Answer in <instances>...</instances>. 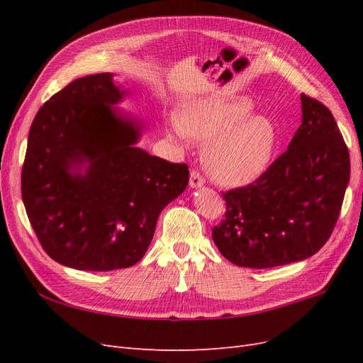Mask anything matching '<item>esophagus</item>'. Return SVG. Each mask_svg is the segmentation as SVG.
I'll use <instances>...</instances> for the list:
<instances>
[{"instance_id": "34e87169", "label": "esophagus", "mask_w": 363, "mask_h": 363, "mask_svg": "<svg viewBox=\"0 0 363 363\" xmlns=\"http://www.w3.org/2000/svg\"><path fill=\"white\" fill-rule=\"evenodd\" d=\"M189 184H191V188H200V186L204 184V177L196 169H192Z\"/></svg>"}]
</instances>
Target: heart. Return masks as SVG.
<instances>
[{"mask_svg":"<svg viewBox=\"0 0 363 363\" xmlns=\"http://www.w3.org/2000/svg\"><path fill=\"white\" fill-rule=\"evenodd\" d=\"M245 96L208 98L189 104L174 116V135L207 142L204 164L221 184L242 186L268 168L277 145V130L265 116H250Z\"/></svg>","mask_w":363,"mask_h":363,"instance_id":"obj_1","label":"heart"}]
</instances>
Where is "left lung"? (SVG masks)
<instances>
[{"instance_id":"8db88e82","label":"left lung","mask_w":363,"mask_h":363,"mask_svg":"<svg viewBox=\"0 0 363 363\" xmlns=\"http://www.w3.org/2000/svg\"><path fill=\"white\" fill-rule=\"evenodd\" d=\"M303 123L288 150L252 183L223 192L225 218L212 238L238 267L304 260L330 238L350 180V155L328 108L301 94Z\"/></svg>"}]
</instances>
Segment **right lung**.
Instances as JSON below:
<instances>
[{
	"mask_svg": "<svg viewBox=\"0 0 363 363\" xmlns=\"http://www.w3.org/2000/svg\"><path fill=\"white\" fill-rule=\"evenodd\" d=\"M124 95L112 74L82 77L54 94L30 127L23 200L42 248L65 267L135 265L163 207L188 186V164L135 147L140 124L112 107ZM83 162L85 174L74 173Z\"/></svg>",
	"mask_w": 363,
	"mask_h": 363,
	"instance_id": "right-lung-1",
	"label": "right lung"
}]
</instances>
